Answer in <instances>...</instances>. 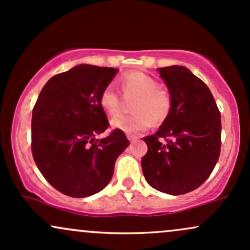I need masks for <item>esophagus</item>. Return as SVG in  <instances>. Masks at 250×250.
<instances>
[{"label":"esophagus","instance_id":"1","mask_svg":"<svg viewBox=\"0 0 250 250\" xmlns=\"http://www.w3.org/2000/svg\"><path fill=\"white\" fill-rule=\"evenodd\" d=\"M127 139L130 142H135V141H137V139H138V136H136V135H127Z\"/></svg>","mask_w":250,"mask_h":250}]
</instances>
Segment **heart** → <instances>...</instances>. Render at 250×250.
<instances>
[{
	"mask_svg": "<svg viewBox=\"0 0 250 250\" xmlns=\"http://www.w3.org/2000/svg\"><path fill=\"white\" fill-rule=\"evenodd\" d=\"M122 90L126 96L137 95L133 103L135 114H120L113 118L112 126L127 133L146 131L151 126L167 120L173 107V98L167 89L160 87L155 77L142 71L126 72L120 79ZM101 108L109 115L119 113L120 95L113 85H106L99 96Z\"/></svg>",
	"mask_w": 250,
	"mask_h": 250,
	"instance_id": "obj_1",
	"label": "heart"
}]
</instances>
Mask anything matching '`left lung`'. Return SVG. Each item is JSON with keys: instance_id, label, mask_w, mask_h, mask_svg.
I'll return each mask as SVG.
<instances>
[{"instance_id": "left-lung-1", "label": "left lung", "mask_w": 250, "mask_h": 250, "mask_svg": "<svg viewBox=\"0 0 250 250\" xmlns=\"http://www.w3.org/2000/svg\"><path fill=\"white\" fill-rule=\"evenodd\" d=\"M173 107L155 135L144 137L142 170L147 184L171 195L201 186L221 154V112L199 77L185 66L158 68Z\"/></svg>"}]
</instances>
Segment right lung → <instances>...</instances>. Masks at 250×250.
<instances>
[{"instance_id": "1", "label": "right lung", "mask_w": 250, "mask_h": 250, "mask_svg": "<svg viewBox=\"0 0 250 250\" xmlns=\"http://www.w3.org/2000/svg\"><path fill=\"white\" fill-rule=\"evenodd\" d=\"M118 69L81 64L51 77L32 113V155L46 181L63 194L84 198L113 176L118 156L130 146L122 130L103 139L109 126L99 104Z\"/></svg>"}]
</instances>
